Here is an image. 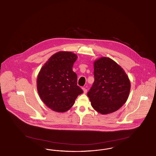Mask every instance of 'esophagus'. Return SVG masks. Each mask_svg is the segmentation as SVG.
Masks as SVG:
<instances>
[{
  "label": "esophagus",
  "mask_w": 156,
  "mask_h": 156,
  "mask_svg": "<svg viewBox=\"0 0 156 156\" xmlns=\"http://www.w3.org/2000/svg\"><path fill=\"white\" fill-rule=\"evenodd\" d=\"M82 90H83L84 94H86L87 92V89H86L85 88H82Z\"/></svg>",
  "instance_id": "1"
}]
</instances>
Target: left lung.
<instances>
[{
    "mask_svg": "<svg viewBox=\"0 0 156 156\" xmlns=\"http://www.w3.org/2000/svg\"><path fill=\"white\" fill-rule=\"evenodd\" d=\"M94 82L88 97L96 111L109 114L120 108L129 95L130 82L123 69L108 57L94 62Z\"/></svg>",
    "mask_w": 156,
    "mask_h": 156,
    "instance_id": "1",
    "label": "left lung"
}]
</instances>
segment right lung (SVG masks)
<instances>
[{"label":"right lung","mask_w":156,"mask_h":156,"mask_svg":"<svg viewBox=\"0 0 156 156\" xmlns=\"http://www.w3.org/2000/svg\"><path fill=\"white\" fill-rule=\"evenodd\" d=\"M77 55L69 51L54 54L45 63L37 76L38 95L51 110H69L78 96L83 93L77 85V75L73 71Z\"/></svg>","instance_id":"add662e5"}]
</instances>
